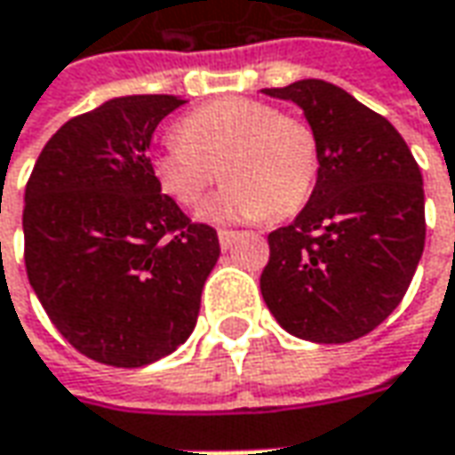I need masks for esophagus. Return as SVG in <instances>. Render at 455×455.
<instances>
[{
  "mask_svg": "<svg viewBox=\"0 0 455 455\" xmlns=\"http://www.w3.org/2000/svg\"><path fill=\"white\" fill-rule=\"evenodd\" d=\"M235 237H237L235 230H220V233H218L220 248H222V251H228V248H230V245L235 243Z\"/></svg>",
  "mask_w": 455,
  "mask_h": 455,
  "instance_id": "1",
  "label": "esophagus"
}]
</instances>
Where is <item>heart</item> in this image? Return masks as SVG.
Instances as JSON below:
<instances>
[{
    "instance_id": "heart-1",
    "label": "heart",
    "mask_w": 455,
    "mask_h": 455,
    "mask_svg": "<svg viewBox=\"0 0 455 455\" xmlns=\"http://www.w3.org/2000/svg\"><path fill=\"white\" fill-rule=\"evenodd\" d=\"M154 180L182 207L200 204L220 174L228 184L202 207L212 222L289 218L308 200L319 144L314 129L253 98H220L180 121V139L151 156Z\"/></svg>"
}]
</instances>
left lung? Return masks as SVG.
Returning a JSON list of instances; mask_svg holds the SVG:
<instances>
[{"mask_svg": "<svg viewBox=\"0 0 455 455\" xmlns=\"http://www.w3.org/2000/svg\"><path fill=\"white\" fill-rule=\"evenodd\" d=\"M263 93L296 103L319 144L306 207L268 235L263 301L299 339H359L397 308L423 255L418 162L385 116L339 85L308 78Z\"/></svg>", "mask_w": 455, "mask_h": 455, "instance_id": "obj_1", "label": "left lung"}]
</instances>
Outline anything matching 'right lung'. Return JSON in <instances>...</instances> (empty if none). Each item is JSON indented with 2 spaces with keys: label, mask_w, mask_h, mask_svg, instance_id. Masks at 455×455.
<instances>
[{
  "label": "right lung",
  "mask_w": 455,
  "mask_h": 455,
  "mask_svg": "<svg viewBox=\"0 0 455 455\" xmlns=\"http://www.w3.org/2000/svg\"><path fill=\"white\" fill-rule=\"evenodd\" d=\"M180 96L111 98L44 144L25 189V266L80 355L144 367L189 339L218 233L154 180L149 144Z\"/></svg>",
  "instance_id": "right-lung-1"
}]
</instances>
